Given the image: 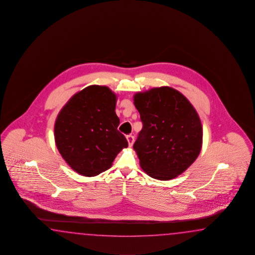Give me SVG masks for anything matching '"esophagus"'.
<instances>
[{
	"label": "esophagus",
	"mask_w": 255,
	"mask_h": 255,
	"mask_svg": "<svg viewBox=\"0 0 255 255\" xmlns=\"http://www.w3.org/2000/svg\"><path fill=\"white\" fill-rule=\"evenodd\" d=\"M126 139H127V141H128L129 147H131L132 144H133V141H134V137L132 135H127L126 136Z\"/></svg>",
	"instance_id": "esophagus-1"
}]
</instances>
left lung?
<instances>
[{
  "label": "left lung",
  "mask_w": 255,
  "mask_h": 255,
  "mask_svg": "<svg viewBox=\"0 0 255 255\" xmlns=\"http://www.w3.org/2000/svg\"><path fill=\"white\" fill-rule=\"evenodd\" d=\"M133 102L142 123L133 144L141 169L159 180L181 175L202 147L203 130L197 111L170 87L138 92Z\"/></svg>",
  "instance_id": "left-lung-1"
}]
</instances>
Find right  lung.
<instances>
[{
  "instance_id": "add662e5",
  "label": "right lung",
  "mask_w": 255,
  "mask_h": 255,
  "mask_svg": "<svg viewBox=\"0 0 255 255\" xmlns=\"http://www.w3.org/2000/svg\"><path fill=\"white\" fill-rule=\"evenodd\" d=\"M116 101L106 86H89L71 97L57 115L54 131L58 152L82 176H97L109 169L128 146L117 129Z\"/></svg>"
}]
</instances>
